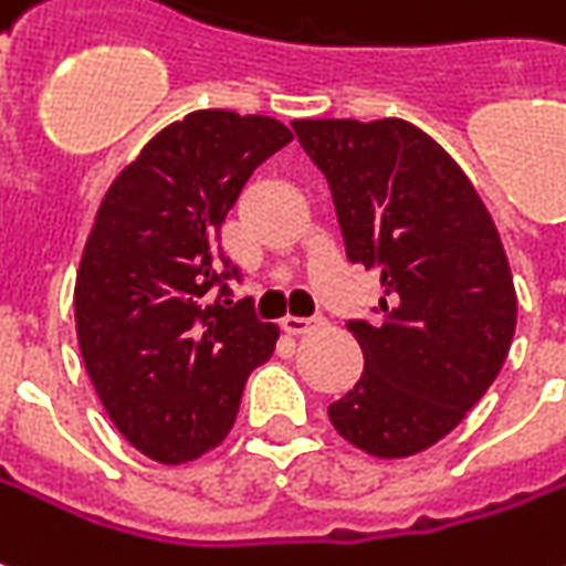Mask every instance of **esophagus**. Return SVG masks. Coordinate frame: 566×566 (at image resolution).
I'll return each instance as SVG.
<instances>
[{"mask_svg":"<svg viewBox=\"0 0 566 566\" xmlns=\"http://www.w3.org/2000/svg\"><path fill=\"white\" fill-rule=\"evenodd\" d=\"M324 318L322 315H315V318H300V315H287V318H282V327L287 331V334H310L315 324H322Z\"/></svg>","mask_w":566,"mask_h":566,"instance_id":"34e87169","label":"esophagus"}]
</instances>
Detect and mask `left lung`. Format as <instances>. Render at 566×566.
<instances>
[{
	"label": "left lung",
	"mask_w": 566,
	"mask_h": 566,
	"mask_svg": "<svg viewBox=\"0 0 566 566\" xmlns=\"http://www.w3.org/2000/svg\"><path fill=\"white\" fill-rule=\"evenodd\" d=\"M337 208L346 256L379 270V318L346 327L365 374L327 417L349 444L398 460L441 441L478 405L515 337L517 296L484 201L405 118H296Z\"/></svg>",
	"instance_id": "1"
}]
</instances>
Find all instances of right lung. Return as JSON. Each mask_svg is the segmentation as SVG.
Masks as SVG:
<instances>
[{
  "mask_svg": "<svg viewBox=\"0 0 566 566\" xmlns=\"http://www.w3.org/2000/svg\"><path fill=\"white\" fill-rule=\"evenodd\" d=\"M294 140L279 118L199 109L161 128L106 189L76 275L82 361L109 420L149 460L217 448L275 349L220 227L248 177ZM220 286L214 304L207 291Z\"/></svg>",
  "mask_w": 566,
  "mask_h": 566,
  "instance_id": "add662e5",
  "label": "right lung"
}]
</instances>
